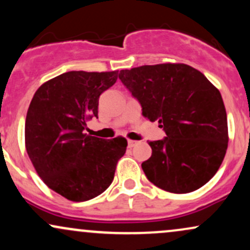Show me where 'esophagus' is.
<instances>
[{
	"instance_id": "obj_1",
	"label": "esophagus",
	"mask_w": 250,
	"mask_h": 250,
	"mask_svg": "<svg viewBox=\"0 0 250 250\" xmlns=\"http://www.w3.org/2000/svg\"><path fill=\"white\" fill-rule=\"evenodd\" d=\"M137 143H139V141H134V140H129V141H128V147H129V148H133V147H135V146L137 145Z\"/></svg>"
}]
</instances>
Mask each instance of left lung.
Returning <instances> with one entry per match:
<instances>
[{
	"label": "left lung",
	"instance_id": "obj_1",
	"mask_svg": "<svg viewBox=\"0 0 250 250\" xmlns=\"http://www.w3.org/2000/svg\"><path fill=\"white\" fill-rule=\"evenodd\" d=\"M120 80L159 121L167 137L150 141L142 163L156 187L186 194L205 186L219 170L228 148V123L219 89L190 65L161 63L121 70Z\"/></svg>",
	"mask_w": 250,
	"mask_h": 250
}]
</instances>
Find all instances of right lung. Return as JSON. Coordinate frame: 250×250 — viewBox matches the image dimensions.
<instances>
[{
    "label": "right lung",
    "mask_w": 250,
    "mask_h": 250,
    "mask_svg": "<svg viewBox=\"0 0 250 250\" xmlns=\"http://www.w3.org/2000/svg\"><path fill=\"white\" fill-rule=\"evenodd\" d=\"M115 71H68L44 82L25 117V149L36 173L51 190L74 202L99 196L111 185L127 140L83 133L97 117L99 99L116 82Z\"/></svg>",
    "instance_id": "1"
}]
</instances>
